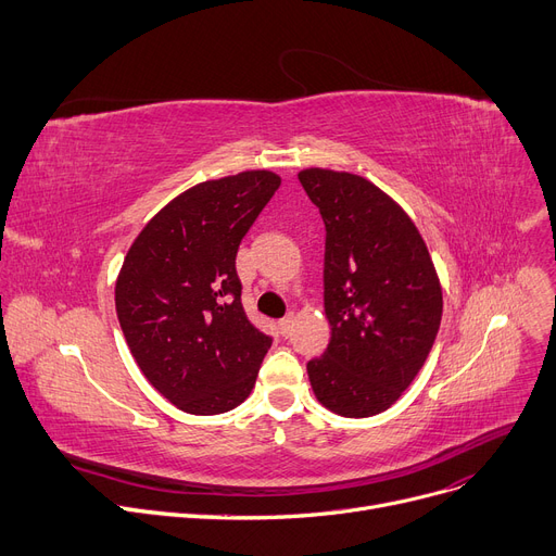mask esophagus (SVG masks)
<instances>
[{
    "label": "esophagus",
    "mask_w": 556,
    "mask_h": 556,
    "mask_svg": "<svg viewBox=\"0 0 556 556\" xmlns=\"http://www.w3.org/2000/svg\"><path fill=\"white\" fill-rule=\"evenodd\" d=\"M292 324H294V315H288V317L279 319V330H281V336H283V338H288V336H290Z\"/></svg>",
    "instance_id": "esophagus-1"
}]
</instances>
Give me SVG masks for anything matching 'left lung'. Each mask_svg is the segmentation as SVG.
I'll return each instance as SVG.
<instances>
[{
  "label": "left lung",
  "mask_w": 556,
  "mask_h": 556,
  "mask_svg": "<svg viewBox=\"0 0 556 556\" xmlns=\"http://www.w3.org/2000/svg\"><path fill=\"white\" fill-rule=\"evenodd\" d=\"M300 182L326 226L330 342L308 362L315 397L344 418L387 412L422 368L442 288L412 216L364 176L308 167Z\"/></svg>",
  "instance_id": "left-lung-1"
}]
</instances>
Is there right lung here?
<instances>
[{
  "mask_svg": "<svg viewBox=\"0 0 556 556\" xmlns=\"http://www.w3.org/2000/svg\"><path fill=\"white\" fill-rule=\"evenodd\" d=\"M281 176L245 169L180 192L134 239L116 279V313L150 384L185 414L239 406L273 340L241 306L237 250Z\"/></svg>",
  "mask_w": 556,
  "mask_h": 556,
  "instance_id": "add662e5",
  "label": "right lung"
}]
</instances>
